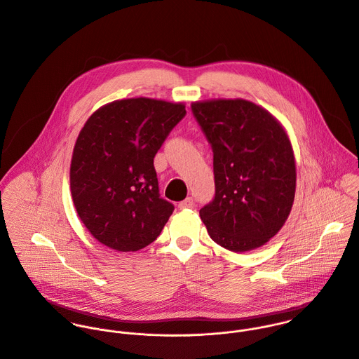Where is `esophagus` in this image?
Returning <instances> with one entry per match:
<instances>
[{"label": "esophagus", "mask_w": 359, "mask_h": 359, "mask_svg": "<svg viewBox=\"0 0 359 359\" xmlns=\"http://www.w3.org/2000/svg\"><path fill=\"white\" fill-rule=\"evenodd\" d=\"M194 207V200L191 197H187L186 200H183L182 203H179V208L180 210H186V208H193Z\"/></svg>", "instance_id": "obj_1"}]
</instances>
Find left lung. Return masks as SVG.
Masks as SVG:
<instances>
[{
    "mask_svg": "<svg viewBox=\"0 0 359 359\" xmlns=\"http://www.w3.org/2000/svg\"><path fill=\"white\" fill-rule=\"evenodd\" d=\"M191 111L214 154L215 196L200 210L208 235L232 252L267 243L285 224L297 169L283 126L243 99L196 102Z\"/></svg>",
    "mask_w": 359,
    "mask_h": 359,
    "instance_id": "1",
    "label": "left lung"
}]
</instances>
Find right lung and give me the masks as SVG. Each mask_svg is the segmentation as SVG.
Returning a JSON list of instances; mask_svg holds the SVG:
<instances>
[{
    "label": "right lung",
    "mask_w": 359,
    "mask_h": 359,
    "mask_svg": "<svg viewBox=\"0 0 359 359\" xmlns=\"http://www.w3.org/2000/svg\"><path fill=\"white\" fill-rule=\"evenodd\" d=\"M184 116L182 103L135 97L111 102L85 123L72 152L71 194L104 246L137 252L161 235L175 205L159 194L154 158Z\"/></svg>",
    "instance_id": "1"
}]
</instances>
